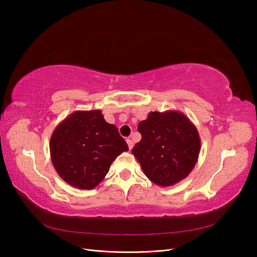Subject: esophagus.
<instances>
[{
    "mask_svg": "<svg viewBox=\"0 0 257 257\" xmlns=\"http://www.w3.org/2000/svg\"><path fill=\"white\" fill-rule=\"evenodd\" d=\"M126 144H127V146H128V149L132 150V148H133V146H134L133 142H132L131 139H126Z\"/></svg>",
    "mask_w": 257,
    "mask_h": 257,
    "instance_id": "obj_1",
    "label": "esophagus"
}]
</instances>
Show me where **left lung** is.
I'll use <instances>...</instances> for the list:
<instances>
[{"label":"left lung","mask_w":257,"mask_h":257,"mask_svg":"<svg viewBox=\"0 0 257 257\" xmlns=\"http://www.w3.org/2000/svg\"><path fill=\"white\" fill-rule=\"evenodd\" d=\"M142 141L132 149L144 174L160 186H170L190 175L200 152L196 126L181 111H151L138 124Z\"/></svg>","instance_id":"8db88e82"}]
</instances>
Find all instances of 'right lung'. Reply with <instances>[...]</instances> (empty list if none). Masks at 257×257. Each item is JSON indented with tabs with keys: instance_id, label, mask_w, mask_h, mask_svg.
I'll return each mask as SVG.
<instances>
[{
	"instance_id": "obj_1",
	"label": "right lung",
	"mask_w": 257,
	"mask_h": 257,
	"mask_svg": "<svg viewBox=\"0 0 257 257\" xmlns=\"http://www.w3.org/2000/svg\"><path fill=\"white\" fill-rule=\"evenodd\" d=\"M50 157L58 175L69 185L92 190L103 181L111 163L128 150L102 110H77L54 128Z\"/></svg>"
}]
</instances>
